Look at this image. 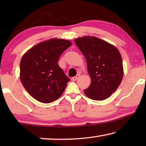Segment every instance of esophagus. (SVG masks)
<instances>
[{
	"instance_id": "34e87169",
	"label": "esophagus",
	"mask_w": 146,
	"mask_h": 146,
	"mask_svg": "<svg viewBox=\"0 0 146 146\" xmlns=\"http://www.w3.org/2000/svg\"><path fill=\"white\" fill-rule=\"evenodd\" d=\"M79 78H80V75H76V76L72 78L71 80L72 81H76V80L78 79Z\"/></svg>"
}]
</instances>
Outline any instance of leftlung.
Here are the masks:
<instances>
[{"label": "left lung", "instance_id": "1", "mask_svg": "<svg viewBox=\"0 0 146 146\" xmlns=\"http://www.w3.org/2000/svg\"><path fill=\"white\" fill-rule=\"evenodd\" d=\"M74 42L84 56L91 78L85 94L94 100L107 99L115 92L123 78L122 59L119 50L95 36L77 38Z\"/></svg>", "mask_w": 146, "mask_h": 146}]
</instances>
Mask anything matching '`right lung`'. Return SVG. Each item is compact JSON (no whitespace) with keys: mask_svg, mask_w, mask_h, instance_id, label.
Here are the masks:
<instances>
[{"mask_svg":"<svg viewBox=\"0 0 146 146\" xmlns=\"http://www.w3.org/2000/svg\"><path fill=\"white\" fill-rule=\"evenodd\" d=\"M70 40L51 38L29 49L20 63V79L30 95L42 103H50L62 94L70 79L58 66Z\"/></svg>","mask_w":146,"mask_h":146,"instance_id":"1","label":"right lung"}]
</instances>
